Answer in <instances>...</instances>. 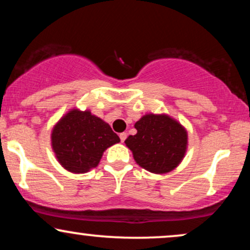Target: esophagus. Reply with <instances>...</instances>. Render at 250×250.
Listing matches in <instances>:
<instances>
[{
  "instance_id": "34e87169",
  "label": "esophagus",
  "mask_w": 250,
  "mask_h": 250,
  "mask_svg": "<svg viewBox=\"0 0 250 250\" xmlns=\"http://www.w3.org/2000/svg\"><path fill=\"white\" fill-rule=\"evenodd\" d=\"M120 139H121V142H125V140L127 139V133H121V134H120Z\"/></svg>"
}]
</instances>
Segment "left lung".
I'll return each instance as SVG.
<instances>
[{
    "instance_id": "1",
    "label": "left lung",
    "mask_w": 250,
    "mask_h": 250,
    "mask_svg": "<svg viewBox=\"0 0 250 250\" xmlns=\"http://www.w3.org/2000/svg\"><path fill=\"white\" fill-rule=\"evenodd\" d=\"M137 133L125 143L133 151L140 167L155 174L173 170L182 161L187 149V131L167 115L148 114L135 123Z\"/></svg>"
}]
</instances>
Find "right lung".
I'll return each mask as SVG.
<instances>
[{
  "label": "right lung",
  "instance_id": "add662e5",
  "mask_svg": "<svg viewBox=\"0 0 250 250\" xmlns=\"http://www.w3.org/2000/svg\"><path fill=\"white\" fill-rule=\"evenodd\" d=\"M119 142L120 137L110 125L88 110H70L51 133V145L59 162L76 174L95 168L103 151Z\"/></svg>",
  "mask_w": 250,
  "mask_h": 250
}]
</instances>
